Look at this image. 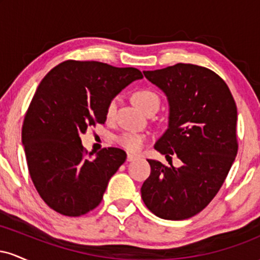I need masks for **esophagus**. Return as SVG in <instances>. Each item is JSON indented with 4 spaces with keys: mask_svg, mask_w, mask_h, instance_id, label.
<instances>
[{
    "mask_svg": "<svg viewBox=\"0 0 260 260\" xmlns=\"http://www.w3.org/2000/svg\"><path fill=\"white\" fill-rule=\"evenodd\" d=\"M136 159H137L136 155H133V154H128L127 155V161H128V162H131V161H134Z\"/></svg>",
    "mask_w": 260,
    "mask_h": 260,
    "instance_id": "1",
    "label": "esophagus"
}]
</instances>
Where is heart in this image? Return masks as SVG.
Instances as JSON below:
<instances>
[{
	"label": "heart",
	"mask_w": 260,
	"mask_h": 260,
	"mask_svg": "<svg viewBox=\"0 0 260 260\" xmlns=\"http://www.w3.org/2000/svg\"><path fill=\"white\" fill-rule=\"evenodd\" d=\"M132 99L137 106L142 111L149 113L151 111L156 112L160 107V98L156 92L150 90V89H139V90L133 92ZM117 109V99L113 98L107 103L105 109V115L107 118H112ZM116 142L121 145L122 148L131 153H138L144 147L147 142V137L144 134L134 133V132H123L120 136H117Z\"/></svg>",
	"instance_id": "heart-1"
}]
</instances>
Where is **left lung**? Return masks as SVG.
<instances>
[{"instance_id":"1","label":"left lung","mask_w":260,"mask_h":260,"mask_svg":"<svg viewBox=\"0 0 260 260\" xmlns=\"http://www.w3.org/2000/svg\"><path fill=\"white\" fill-rule=\"evenodd\" d=\"M144 76L165 92L170 105L169 128L155 149L166 157L176 155L182 166L148 160L151 172L142 199L161 219H189L213 201L235 161V99L225 80L202 66L177 63Z\"/></svg>"}]
</instances>
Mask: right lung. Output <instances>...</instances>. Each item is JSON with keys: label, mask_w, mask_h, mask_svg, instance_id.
Segmentation results:
<instances>
[{"label": "right lung", "mask_w": 260, "mask_h": 260, "mask_svg": "<svg viewBox=\"0 0 260 260\" xmlns=\"http://www.w3.org/2000/svg\"><path fill=\"white\" fill-rule=\"evenodd\" d=\"M143 74L98 61H68L52 68L26 110L22 142L29 174L43 201L66 216H80L103 201L107 183L126 161L118 148L86 157L80 136L106 121L105 109Z\"/></svg>", "instance_id": "obj_1"}]
</instances>
